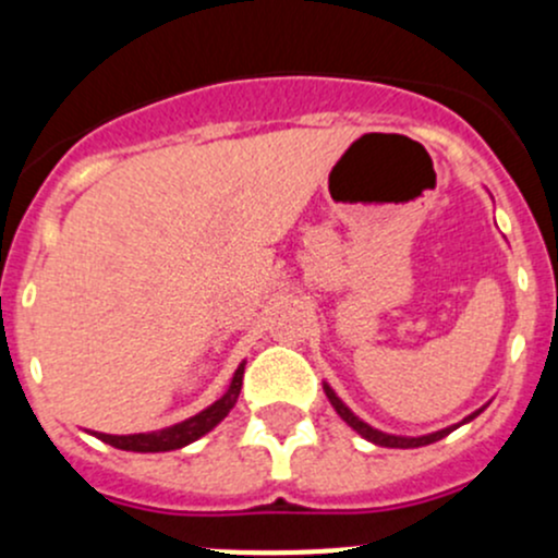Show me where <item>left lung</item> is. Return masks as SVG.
<instances>
[{"label": "left lung", "instance_id": "1", "mask_svg": "<svg viewBox=\"0 0 558 558\" xmlns=\"http://www.w3.org/2000/svg\"><path fill=\"white\" fill-rule=\"evenodd\" d=\"M322 389H325V395H327V400H330V405L336 408V413L338 416L343 418V422L349 424V427L354 429V433L357 435H363L365 440H371V444H376V446H384V449H418V446H429V444H435V440H440V438H446V435L449 433H453V429L459 427V424H468V422H473L475 416H478L481 411H484V408H478V411H473L470 413V416H464L462 422L459 424H451V427H446V429H438V433H429V435H416V438H408V435H392V433H381V429H376V427H371V424L367 422H363V418L357 416V413L352 411V408H349L347 403H343L341 398H338L336 395V389L330 387V384H322Z\"/></svg>", "mask_w": 558, "mask_h": 558}]
</instances>
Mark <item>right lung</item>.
<instances>
[{"label": "right lung", "instance_id": "1", "mask_svg": "<svg viewBox=\"0 0 558 558\" xmlns=\"http://www.w3.org/2000/svg\"><path fill=\"white\" fill-rule=\"evenodd\" d=\"M244 365L246 360L236 367L231 384H228L226 395L217 398L215 403L206 405L204 411H198L195 416L185 418L180 424H171V427L153 429V433H134V435H107V433H94L96 438L105 440V444L114 446V449L123 451H140V453H155V451H174L182 446H191L193 440L204 438L206 433L217 427L222 418L231 413V408L236 405L239 392H241V378H244Z\"/></svg>", "mask_w": 558, "mask_h": 558}]
</instances>
